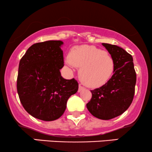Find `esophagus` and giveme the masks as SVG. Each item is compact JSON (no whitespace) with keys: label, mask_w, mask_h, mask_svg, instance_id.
<instances>
[{"label":"esophagus","mask_w":152,"mask_h":152,"mask_svg":"<svg viewBox=\"0 0 152 152\" xmlns=\"http://www.w3.org/2000/svg\"><path fill=\"white\" fill-rule=\"evenodd\" d=\"M83 89H84V87L82 86L81 84H79V86H78V92L81 91L83 90Z\"/></svg>","instance_id":"obj_1"}]
</instances>
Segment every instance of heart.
Here are the masks:
<instances>
[{
  "label": "heart",
  "instance_id": "obj_1",
  "mask_svg": "<svg viewBox=\"0 0 152 152\" xmlns=\"http://www.w3.org/2000/svg\"><path fill=\"white\" fill-rule=\"evenodd\" d=\"M68 61L81 68L80 80L91 88L104 86L114 71V61L106 51L94 46L83 45L74 47L69 54Z\"/></svg>",
  "mask_w": 152,
  "mask_h": 152
}]
</instances>
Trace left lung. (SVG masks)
Segmentation results:
<instances>
[{
  "label": "left lung",
  "mask_w": 152,
  "mask_h": 152,
  "mask_svg": "<svg viewBox=\"0 0 152 152\" xmlns=\"http://www.w3.org/2000/svg\"><path fill=\"white\" fill-rule=\"evenodd\" d=\"M114 61V74L104 86L91 90L92 97L86 104L95 117L109 120L123 114L133 101L137 74L132 55L121 47L102 43Z\"/></svg>",
  "instance_id": "8db88e82"
}]
</instances>
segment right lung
Segmentation results:
<instances>
[{
  "label": "right lung",
  "instance_id": "add662e5",
  "mask_svg": "<svg viewBox=\"0 0 152 152\" xmlns=\"http://www.w3.org/2000/svg\"><path fill=\"white\" fill-rule=\"evenodd\" d=\"M61 41L34 43L20 59L17 77V91L25 110L34 117L46 121L62 116L68 99L77 92L74 78L61 75L64 54Z\"/></svg>",
  "mask_w": 152,
  "mask_h": 152
}]
</instances>
